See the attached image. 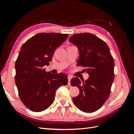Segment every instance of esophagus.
Listing matches in <instances>:
<instances>
[{"label":"esophagus","mask_w":134,"mask_h":134,"mask_svg":"<svg viewBox=\"0 0 134 134\" xmlns=\"http://www.w3.org/2000/svg\"><path fill=\"white\" fill-rule=\"evenodd\" d=\"M71 77L70 76H68V85H69V86H70V80H71Z\"/></svg>","instance_id":"1"}]
</instances>
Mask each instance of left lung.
<instances>
[{
	"label": "left lung",
	"instance_id": "1",
	"mask_svg": "<svg viewBox=\"0 0 134 134\" xmlns=\"http://www.w3.org/2000/svg\"><path fill=\"white\" fill-rule=\"evenodd\" d=\"M79 51L77 65L87 68V80L71 79L72 86H76L79 94L73 97L74 104L80 111L91 113L102 107L110 94L114 80V60L109 47L102 40L90 33L76 34L69 39ZM82 80V79H81Z\"/></svg>",
	"mask_w": 134,
	"mask_h": 134
}]
</instances>
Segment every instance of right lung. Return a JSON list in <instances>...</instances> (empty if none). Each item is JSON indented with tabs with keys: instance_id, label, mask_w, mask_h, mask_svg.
Here are the masks:
<instances>
[{
	"instance_id": "obj_1",
	"label": "right lung",
	"mask_w": 134,
	"mask_h": 134,
	"mask_svg": "<svg viewBox=\"0 0 134 134\" xmlns=\"http://www.w3.org/2000/svg\"><path fill=\"white\" fill-rule=\"evenodd\" d=\"M68 37V34L40 33L21 48L15 64L14 79L20 99L32 111L41 112L49 107L56 91L68 84L65 74H52L43 68L50 65L56 49Z\"/></svg>"
}]
</instances>
